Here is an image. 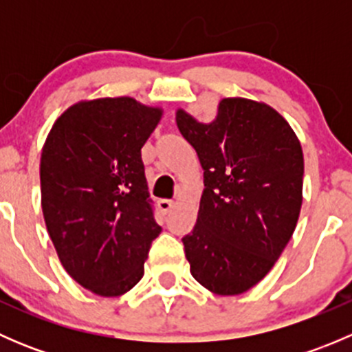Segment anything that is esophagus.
<instances>
[{
	"mask_svg": "<svg viewBox=\"0 0 352 352\" xmlns=\"http://www.w3.org/2000/svg\"><path fill=\"white\" fill-rule=\"evenodd\" d=\"M173 206H175V202L170 201V199H160L158 201V209L163 212V214H166Z\"/></svg>",
	"mask_w": 352,
	"mask_h": 352,
	"instance_id": "34e87169",
	"label": "esophagus"
}]
</instances>
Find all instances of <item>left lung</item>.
Returning <instances> with one entry per match:
<instances>
[{"instance_id":"left-lung-1","label":"left lung","mask_w":352,"mask_h":352,"mask_svg":"<svg viewBox=\"0 0 352 352\" xmlns=\"http://www.w3.org/2000/svg\"><path fill=\"white\" fill-rule=\"evenodd\" d=\"M204 170L192 232L182 239L194 279L232 296L257 285L293 236L303 201V151L285 117L247 98H223L212 122L177 110Z\"/></svg>"}]
</instances>
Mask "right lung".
I'll return each mask as SVG.
<instances>
[{
    "mask_svg": "<svg viewBox=\"0 0 352 352\" xmlns=\"http://www.w3.org/2000/svg\"><path fill=\"white\" fill-rule=\"evenodd\" d=\"M162 109L131 97L78 102L59 117L41 156L42 212L67 274L119 296L140 283L155 221L141 148Z\"/></svg>",
    "mask_w": 352,
    "mask_h": 352,
    "instance_id": "add662e5",
    "label": "right lung"
}]
</instances>
